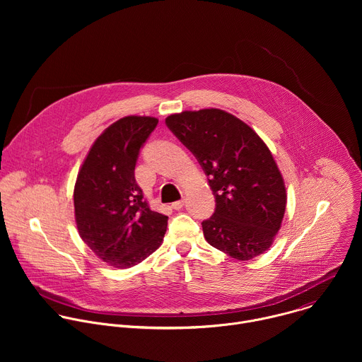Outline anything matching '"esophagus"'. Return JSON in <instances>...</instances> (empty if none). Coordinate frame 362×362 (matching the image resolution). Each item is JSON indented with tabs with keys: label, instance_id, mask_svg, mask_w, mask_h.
<instances>
[{
	"label": "esophagus",
	"instance_id": "esophagus-1",
	"mask_svg": "<svg viewBox=\"0 0 362 362\" xmlns=\"http://www.w3.org/2000/svg\"><path fill=\"white\" fill-rule=\"evenodd\" d=\"M185 206V200L182 199V200H177V202H175V203H172V208L175 209V211H180L182 208Z\"/></svg>",
	"mask_w": 362,
	"mask_h": 362
}]
</instances>
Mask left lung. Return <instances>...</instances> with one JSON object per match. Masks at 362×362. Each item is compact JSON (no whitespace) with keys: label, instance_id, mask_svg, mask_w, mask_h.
<instances>
[{"label":"left lung","instance_id":"left-lung-1","mask_svg":"<svg viewBox=\"0 0 362 362\" xmlns=\"http://www.w3.org/2000/svg\"><path fill=\"white\" fill-rule=\"evenodd\" d=\"M166 126L194 154L214 192L215 212L202 222L204 239L239 261L268 250L284 219L286 190L264 140L219 109L172 115Z\"/></svg>","mask_w":362,"mask_h":362}]
</instances>
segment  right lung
Masks as SVG:
<instances>
[{
    "label": "right lung",
    "instance_id": "obj_1",
    "mask_svg": "<svg viewBox=\"0 0 362 362\" xmlns=\"http://www.w3.org/2000/svg\"><path fill=\"white\" fill-rule=\"evenodd\" d=\"M159 120L127 116L91 146L74 186V215L84 243L115 268H132L156 250L168 216L154 212L134 179L140 148Z\"/></svg>",
    "mask_w": 362,
    "mask_h": 362
}]
</instances>
